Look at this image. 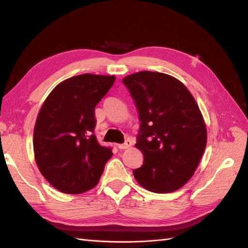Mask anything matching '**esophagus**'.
Wrapping results in <instances>:
<instances>
[{
  "instance_id": "obj_1",
  "label": "esophagus",
  "mask_w": 248,
  "mask_h": 248,
  "mask_svg": "<svg viewBox=\"0 0 248 248\" xmlns=\"http://www.w3.org/2000/svg\"><path fill=\"white\" fill-rule=\"evenodd\" d=\"M131 146H132V141H131L130 140H127L124 144H119L118 148L119 149H128V148H130Z\"/></svg>"
}]
</instances>
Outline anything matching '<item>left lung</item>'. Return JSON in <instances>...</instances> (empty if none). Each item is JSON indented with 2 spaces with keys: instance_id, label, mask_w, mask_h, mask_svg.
<instances>
[{
  "instance_id": "left-lung-1",
  "label": "left lung",
  "mask_w": 248,
  "mask_h": 248,
  "mask_svg": "<svg viewBox=\"0 0 248 248\" xmlns=\"http://www.w3.org/2000/svg\"><path fill=\"white\" fill-rule=\"evenodd\" d=\"M140 121L135 147L144 163L133 175L154 193H171L194 175L207 145L197 102L182 82L161 72L140 71L123 78Z\"/></svg>"
}]
</instances>
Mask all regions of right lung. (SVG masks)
I'll use <instances>...</instances> for the list:
<instances>
[{"mask_svg": "<svg viewBox=\"0 0 248 248\" xmlns=\"http://www.w3.org/2000/svg\"><path fill=\"white\" fill-rule=\"evenodd\" d=\"M116 80L84 73L61 82L41 105L33 146L36 164L46 181L65 194H81L97 186L112 149L93 134L94 108Z\"/></svg>", "mask_w": 248, "mask_h": 248, "instance_id": "obj_1", "label": "right lung"}]
</instances>
